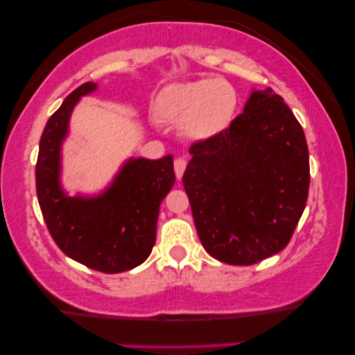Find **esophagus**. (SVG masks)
<instances>
[{"mask_svg":"<svg viewBox=\"0 0 355 355\" xmlns=\"http://www.w3.org/2000/svg\"><path fill=\"white\" fill-rule=\"evenodd\" d=\"M186 166H187V162L184 158H176L174 159V173H176V178L181 179L184 171H186Z\"/></svg>","mask_w":355,"mask_h":355,"instance_id":"34e87169","label":"esophagus"}]
</instances>
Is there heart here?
Masks as SVG:
<instances>
[{
  "mask_svg": "<svg viewBox=\"0 0 355 355\" xmlns=\"http://www.w3.org/2000/svg\"><path fill=\"white\" fill-rule=\"evenodd\" d=\"M239 108V96L231 84L200 79L171 84L159 92L155 113L162 121L179 125L184 137L207 142L231 128Z\"/></svg>",
  "mask_w": 355,
  "mask_h": 355,
  "instance_id": "b5f03b06",
  "label": "heart"
}]
</instances>
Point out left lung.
<instances>
[{"label": "left lung", "instance_id": "obj_1", "mask_svg": "<svg viewBox=\"0 0 355 355\" xmlns=\"http://www.w3.org/2000/svg\"><path fill=\"white\" fill-rule=\"evenodd\" d=\"M182 184L202 245L230 265H254L288 245L309 196L302 125L271 89L252 90L231 128L193 144Z\"/></svg>", "mask_w": 355, "mask_h": 355}]
</instances>
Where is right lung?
<instances>
[{
  "label": "right lung",
  "instance_id": "1",
  "mask_svg": "<svg viewBox=\"0 0 355 355\" xmlns=\"http://www.w3.org/2000/svg\"><path fill=\"white\" fill-rule=\"evenodd\" d=\"M96 90L87 82L66 96L43 129L35 179L43 220L58 247L101 273H121L144 263L157 239L159 203L176 174L173 155L159 159L129 158L103 192L69 197L61 186V147L72 110Z\"/></svg>",
  "mask_w": 355,
  "mask_h": 355
}]
</instances>
